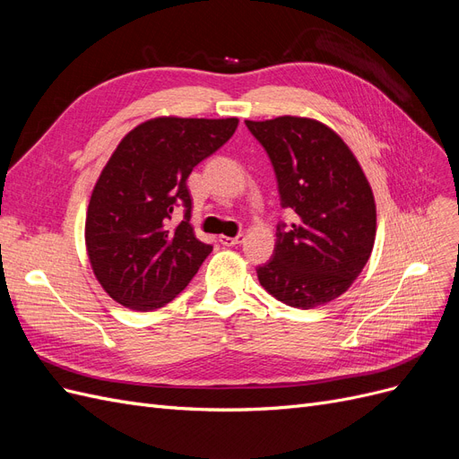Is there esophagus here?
Wrapping results in <instances>:
<instances>
[{
    "mask_svg": "<svg viewBox=\"0 0 459 459\" xmlns=\"http://www.w3.org/2000/svg\"><path fill=\"white\" fill-rule=\"evenodd\" d=\"M245 241V235L239 233L235 235V238H228V235H220V243L226 245V247H235V245H241Z\"/></svg>",
    "mask_w": 459,
    "mask_h": 459,
    "instance_id": "1",
    "label": "esophagus"
}]
</instances>
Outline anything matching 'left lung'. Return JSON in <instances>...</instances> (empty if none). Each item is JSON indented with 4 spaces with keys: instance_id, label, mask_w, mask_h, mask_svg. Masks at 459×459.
<instances>
[{
    "instance_id": "8db88e82",
    "label": "left lung",
    "mask_w": 459,
    "mask_h": 459,
    "mask_svg": "<svg viewBox=\"0 0 459 459\" xmlns=\"http://www.w3.org/2000/svg\"><path fill=\"white\" fill-rule=\"evenodd\" d=\"M275 174L280 221L260 285L287 307L308 310L342 295L369 260L375 201L358 160L322 122L299 117L245 120Z\"/></svg>"
}]
</instances>
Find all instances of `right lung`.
Returning <instances> with one entry per match:
<instances>
[{"instance_id": "add662e5", "label": "right lung", "mask_w": 459, "mask_h": 459, "mask_svg": "<svg viewBox=\"0 0 459 459\" xmlns=\"http://www.w3.org/2000/svg\"><path fill=\"white\" fill-rule=\"evenodd\" d=\"M238 118H155L118 143L86 216L91 268L122 307L149 312L174 300L212 253L189 224L187 178L224 145ZM176 210L185 220L172 229Z\"/></svg>"}]
</instances>
